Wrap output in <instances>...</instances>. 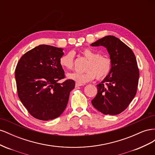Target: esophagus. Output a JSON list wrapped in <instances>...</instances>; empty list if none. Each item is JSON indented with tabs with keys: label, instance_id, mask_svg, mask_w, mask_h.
Wrapping results in <instances>:
<instances>
[{
	"label": "esophagus",
	"instance_id": "34e87169",
	"mask_svg": "<svg viewBox=\"0 0 155 155\" xmlns=\"http://www.w3.org/2000/svg\"><path fill=\"white\" fill-rule=\"evenodd\" d=\"M83 85V84H80V83H76V87H80Z\"/></svg>",
	"mask_w": 155,
	"mask_h": 155
}]
</instances>
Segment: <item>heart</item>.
<instances>
[{"label": "heart", "instance_id": "1", "mask_svg": "<svg viewBox=\"0 0 155 155\" xmlns=\"http://www.w3.org/2000/svg\"><path fill=\"white\" fill-rule=\"evenodd\" d=\"M82 54L88 59L86 65L85 72H73L67 74V77L78 83L84 84L92 81L96 77L103 79L109 75L112 69V61L106 55H101L97 51L91 48H85ZM59 63L64 69L72 70L74 66V54L73 51L64 54L59 59Z\"/></svg>", "mask_w": 155, "mask_h": 155}]
</instances>
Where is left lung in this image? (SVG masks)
Returning a JSON list of instances; mask_svg holds the SVG:
<instances>
[{"label": "left lung", "instance_id": "1", "mask_svg": "<svg viewBox=\"0 0 155 155\" xmlns=\"http://www.w3.org/2000/svg\"><path fill=\"white\" fill-rule=\"evenodd\" d=\"M91 46H104L112 61L111 71L97 85V93L92 104L104 114H118L137 94L140 74L136 57L128 46L112 35L103 37Z\"/></svg>", "mask_w": 155, "mask_h": 155}]
</instances>
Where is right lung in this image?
<instances>
[{
	"label": "right lung",
	"instance_id": "1",
	"mask_svg": "<svg viewBox=\"0 0 155 155\" xmlns=\"http://www.w3.org/2000/svg\"><path fill=\"white\" fill-rule=\"evenodd\" d=\"M63 50L41 45L25 53L17 64L15 77L18 96L35 118L47 121L59 117L75 87L72 79L58 82L65 78L59 63Z\"/></svg>",
	"mask_w": 155,
	"mask_h": 155
}]
</instances>
